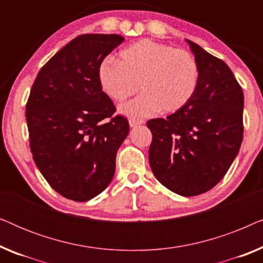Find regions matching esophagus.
Here are the masks:
<instances>
[{"label": "esophagus", "mask_w": 263, "mask_h": 263, "mask_svg": "<svg viewBox=\"0 0 263 263\" xmlns=\"http://www.w3.org/2000/svg\"><path fill=\"white\" fill-rule=\"evenodd\" d=\"M145 123V122H143V120H139V118H130V120H129V125H130V127L133 128V127H138V125H140V124H143Z\"/></svg>", "instance_id": "esophagus-1"}]
</instances>
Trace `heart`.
Returning a JSON list of instances; mask_svg holds the SVG:
<instances>
[{"label":"heart","instance_id":"obj_1","mask_svg":"<svg viewBox=\"0 0 263 263\" xmlns=\"http://www.w3.org/2000/svg\"><path fill=\"white\" fill-rule=\"evenodd\" d=\"M103 91L115 102H123L136 92L141 96L122 111L132 116H148L159 111L181 110L195 95L200 71L192 53L161 43L141 39L118 53L117 64L104 61L98 70Z\"/></svg>","mask_w":263,"mask_h":263}]
</instances>
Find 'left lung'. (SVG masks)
Here are the masks:
<instances>
[{
	"label": "left lung",
	"mask_w": 263,
	"mask_h": 263,
	"mask_svg": "<svg viewBox=\"0 0 263 263\" xmlns=\"http://www.w3.org/2000/svg\"><path fill=\"white\" fill-rule=\"evenodd\" d=\"M199 66L195 95L166 118L147 122L148 157L161 184L182 196L208 192L221 181L243 140V91L224 61L186 41Z\"/></svg>",
	"instance_id": "obj_1"
}]
</instances>
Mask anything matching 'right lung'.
I'll return each instance as SVG.
<instances>
[{"label": "right lung", "instance_id": "add662e5", "mask_svg": "<svg viewBox=\"0 0 263 263\" xmlns=\"http://www.w3.org/2000/svg\"><path fill=\"white\" fill-rule=\"evenodd\" d=\"M124 38L81 34L39 70L26 104L33 160L60 195L91 200L112 181L129 123L99 84L103 60Z\"/></svg>", "mask_w": 263, "mask_h": 263}]
</instances>
